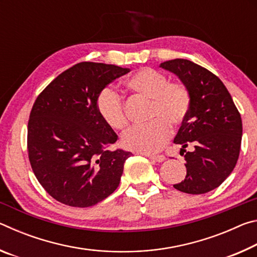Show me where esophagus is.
I'll return each mask as SVG.
<instances>
[{
  "instance_id": "1",
  "label": "esophagus",
  "mask_w": 257,
  "mask_h": 257,
  "mask_svg": "<svg viewBox=\"0 0 257 257\" xmlns=\"http://www.w3.org/2000/svg\"><path fill=\"white\" fill-rule=\"evenodd\" d=\"M145 156H147V158H150L152 161H154V162H163V161L165 160V156L163 155H149V154H145Z\"/></svg>"
}]
</instances>
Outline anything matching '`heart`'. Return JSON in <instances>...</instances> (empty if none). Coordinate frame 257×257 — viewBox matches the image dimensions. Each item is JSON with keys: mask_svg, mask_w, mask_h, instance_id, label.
I'll return each instance as SVG.
<instances>
[{"mask_svg": "<svg viewBox=\"0 0 257 257\" xmlns=\"http://www.w3.org/2000/svg\"><path fill=\"white\" fill-rule=\"evenodd\" d=\"M125 84L130 89L152 99L146 125H135L122 135L124 149L144 154H153L162 149L170 136L167 124L176 127L187 114L190 105L188 89L182 84L169 82L168 77L154 69L144 68L128 78ZM96 108L99 116L108 127L122 130L128 124L123 102L114 89L104 88L98 94Z\"/></svg>", "mask_w": 257, "mask_h": 257, "instance_id": "b5f03b06", "label": "heart"}]
</instances>
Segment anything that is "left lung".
<instances>
[{
    "mask_svg": "<svg viewBox=\"0 0 257 257\" xmlns=\"http://www.w3.org/2000/svg\"><path fill=\"white\" fill-rule=\"evenodd\" d=\"M160 68L179 78L190 95V105L175 137L184 154L186 178L173 185L187 194H205L227 179L240 152L242 123L223 82L207 69L189 60L165 61Z\"/></svg>",
    "mask_w": 257,
    "mask_h": 257,
    "instance_id": "1",
    "label": "left lung"
}]
</instances>
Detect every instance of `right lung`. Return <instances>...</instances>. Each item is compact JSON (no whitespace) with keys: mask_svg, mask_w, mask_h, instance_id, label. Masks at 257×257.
<instances>
[{"mask_svg":"<svg viewBox=\"0 0 257 257\" xmlns=\"http://www.w3.org/2000/svg\"><path fill=\"white\" fill-rule=\"evenodd\" d=\"M129 71L113 64L78 63L35 101L28 122L29 161L43 188L58 202L89 207L118 188L132 153L106 149L118 136L99 116L96 99Z\"/></svg>","mask_w":257,"mask_h":257,"instance_id":"right-lung-1","label":"right lung"}]
</instances>
